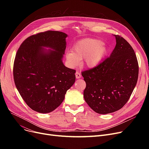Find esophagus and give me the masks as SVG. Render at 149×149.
<instances>
[{
  "label": "esophagus",
  "instance_id": "obj_1",
  "mask_svg": "<svg viewBox=\"0 0 149 149\" xmlns=\"http://www.w3.org/2000/svg\"><path fill=\"white\" fill-rule=\"evenodd\" d=\"M75 77H76V78L77 79H80V78L81 77V73H80L79 72H78V71H77L76 72H75Z\"/></svg>",
  "mask_w": 149,
  "mask_h": 149
}]
</instances>
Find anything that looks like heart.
<instances>
[{"label":"heart","mask_w":149,"mask_h":149,"mask_svg":"<svg viewBox=\"0 0 149 149\" xmlns=\"http://www.w3.org/2000/svg\"><path fill=\"white\" fill-rule=\"evenodd\" d=\"M107 53V49L102 41L93 38H85L78 42L72 51L68 52L66 57L69 65L75 68L81 60L89 68H95L102 61Z\"/></svg>","instance_id":"b5f03b06"}]
</instances>
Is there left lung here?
<instances>
[{"label": "left lung", "instance_id": "8db88e82", "mask_svg": "<svg viewBox=\"0 0 149 149\" xmlns=\"http://www.w3.org/2000/svg\"><path fill=\"white\" fill-rule=\"evenodd\" d=\"M113 36L116 43L110 57L97 67L81 72L86 84L84 98L100 114L114 112L126 104L138 78V63L134 49L123 37Z\"/></svg>", "mask_w": 149, "mask_h": 149}]
</instances>
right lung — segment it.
I'll list each match as a JSON object with an SVG mask.
<instances>
[{"label":"right lung","instance_id":"add662e5","mask_svg":"<svg viewBox=\"0 0 149 149\" xmlns=\"http://www.w3.org/2000/svg\"><path fill=\"white\" fill-rule=\"evenodd\" d=\"M67 34L47 31L22 42L13 65L14 83L20 95L33 111L49 113L58 107L75 80V70L66 67L62 58ZM43 47L54 51H46Z\"/></svg>","mask_w":149,"mask_h":149}]
</instances>
